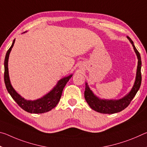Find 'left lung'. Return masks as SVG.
<instances>
[{"mask_svg": "<svg viewBox=\"0 0 147 147\" xmlns=\"http://www.w3.org/2000/svg\"><path fill=\"white\" fill-rule=\"evenodd\" d=\"M128 39L130 40V43L132 44L134 51L137 54L138 59V69H137V74L136 81L134 85L131 89V91L127 95L124 96L123 98L119 100H102L94 95L93 92L90 90L88 86V84H86V89L84 92V97L89 106L91 107L93 110L97 111L100 113L106 114H112L123 111L126 107H128L130 104L131 101L132 100L134 96H136L137 92L138 91L141 84V59L140 54L134 45V42L131 39L127 36Z\"/></svg>", "mask_w": 147, "mask_h": 147, "instance_id": "8db88e82", "label": "left lung"}]
</instances>
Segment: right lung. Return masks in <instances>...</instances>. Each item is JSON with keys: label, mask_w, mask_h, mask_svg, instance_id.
Masks as SVG:
<instances>
[{"label": "right lung", "mask_w": 147, "mask_h": 147, "mask_svg": "<svg viewBox=\"0 0 147 147\" xmlns=\"http://www.w3.org/2000/svg\"><path fill=\"white\" fill-rule=\"evenodd\" d=\"M15 40L14 39L11 46L10 47L8 51H7L6 57L4 59V83L6 85V88L8 90V93L10 94L12 98L16 102L17 104L24 109V111L31 113H43L47 112L53 109L54 107L58 104L59 100H60L62 91L64 87L65 86L66 84L69 80L73 74L67 77H65L59 80L55 88L52 90L50 93H49L43 97H42L36 100H26L25 99L22 98L17 92L14 90L13 87L11 86L9 81V74H8V62L9 58V54L13 47Z\"/></svg>", "instance_id": "add662e5"}]
</instances>
